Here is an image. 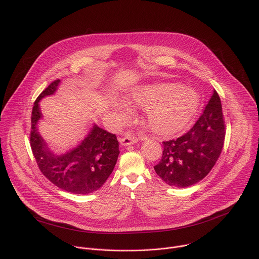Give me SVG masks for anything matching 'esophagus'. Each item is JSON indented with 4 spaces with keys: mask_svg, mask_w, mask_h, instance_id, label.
<instances>
[{
    "mask_svg": "<svg viewBox=\"0 0 259 259\" xmlns=\"http://www.w3.org/2000/svg\"><path fill=\"white\" fill-rule=\"evenodd\" d=\"M137 141H138V138L136 136H134V135H131V134L125 135L122 138H120V143L123 146H127V145H130V144L136 143Z\"/></svg>",
    "mask_w": 259,
    "mask_h": 259,
    "instance_id": "1",
    "label": "esophagus"
}]
</instances>
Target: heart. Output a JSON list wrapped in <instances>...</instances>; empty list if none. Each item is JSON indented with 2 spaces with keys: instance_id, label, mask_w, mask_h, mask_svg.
I'll use <instances>...</instances> for the list:
<instances>
[{
  "instance_id": "obj_1",
  "label": "heart",
  "mask_w": 259,
  "mask_h": 259,
  "mask_svg": "<svg viewBox=\"0 0 259 259\" xmlns=\"http://www.w3.org/2000/svg\"><path fill=\"white\" fill-rule=\"evenodd\" d=\"M127 102L144 112V122L154 133L167 136L180 132L194 119L200 105L199 94L177 84L138 86L130 90ZM119 113L128 120L132 110L126 103L119 104Z\"/></svg>"
}]
</instances>
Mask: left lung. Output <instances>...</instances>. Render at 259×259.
<instances>
[{"instance_id":"8db88e82","label":"left lung","mask_w":259,"mask_h":259,"mask_svg":"<svg viewBox=\"0 0 259 259\" xmlns=\"http://www.w3.org/2000/svg\"><path fill=\"white\" fill-rule=\"evenodd\" d=\"M225 137L223 107L214 90L192 129L177 139L163 141L162 159L154 169L171 187H191L211 171L223 151Z\"/></svg>"}]
</instances>
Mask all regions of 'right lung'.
Wrapping results in <instances>:
<instances>
[{
  "instance_id": "add662e5",
  "label": "right lung",
  "mask_w": 259,
  "mask_h": 259,
  "mask_svg": "<svg viewBox=\"0 0 259 259\" xmlns=\"http://www.w3.org/2000/svg\"><path fill=\"white\" fill-rule=\"evenodd\" d=\"M60 80L53 81L35 99L31 112L30 147L44 176L63 191L85 195L100 189L112 174L120 151L115 134L94 124L88 135L64 154H54L38 132L42 118L39 102L57 90Z\"/></svg>"
}]
</instances>
